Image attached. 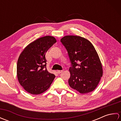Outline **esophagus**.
Here are the masks:
<instances>
[{"mask_svg": "<svg viewBox=\"0 0 121 121\" xmlns=\"http://www.w3.org/2000/svg\"><path fill=\"white\" fill-rule=\"evenodd\" d=\"M63 71V70H58V71H57V73H58V74H60V73H62Z\"/></svg>", "mask_w": 121, "mask_h": 121, "instance_id": "obj_1", "label": "esophagus"}]
</instances>
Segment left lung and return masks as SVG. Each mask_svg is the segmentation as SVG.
Returning a JSON list of instances; mask_svg holds the SVG:
<instances>
[{
    "mask_svg": "<svg viewBox=\"0 0 121 121\" xmlns=\"http://www.w3.org/2000/svg\"><path fill=\"white\" fill-rule=\"evenodd\" d=\"M60 41L68 51L71 63L69 85L81 94L93 91L103 74L101 61L94 46L78 36H65Z\"/></svg>",
    "mask_w": 121,
    "mask_h": 121,
    "instance_id": "obj_1",
    "label": "left lung"
}]
</instances>
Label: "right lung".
<instances>
[{
	"label": "right lung",
	"mask_w": 121,
	"mask_h": 121,
	"mask_svg": "<svg viewBox=\"0 0 121 121\" xmlns=\"http://www.w3.org/2000/svg\"><path fill=\"white\" fill-rule=\"evenodd\" d=\"M50 36L40 37L24 48L18 59L17 76L20 85L32 95L43 93L49 88L55 75L46 68V53L56 43Z\"/></svg>",
	"instance_id": "1"
}]
</instances>
